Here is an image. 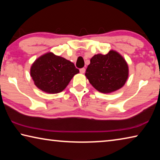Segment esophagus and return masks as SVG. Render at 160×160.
<instances>
[{
    "mask_svg": "<svg viewBox=\"0 0 160 160\" xmlns=\"http://www.w3.org/2000/svg\"><path fill=\"white\" fill-rule=\"evenodd\" d=\"M80 73H82V74L85 73V68H82L80 69Z\"/></svg>",
    "mask_w": 160,
    "mask_h": 160,
    "instance_id": "esophagus-1",
    "label": "esophagus"
}]
</instances>
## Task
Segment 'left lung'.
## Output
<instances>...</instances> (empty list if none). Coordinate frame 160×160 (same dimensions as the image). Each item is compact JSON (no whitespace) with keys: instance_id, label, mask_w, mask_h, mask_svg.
<instances>
[{"instance_id":"left-lung-1","label":"left lung","mask_w":160,"mask_h":160,"mask_svg":"<svg viewBox=\"0 0 160 160\" xmlns=\"http://www.w3.org/2000/svg\"><path fill=\"white\" fill-rule=\"evenodd\" d=\"M128 66L120 53L111 50L98 53L90 59L85 71L89 82L99 92L109 94L121 89L128 78Z\"/></svg>"}]
</instances>
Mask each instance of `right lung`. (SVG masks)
<instances>
[{
  "label": "right lung",
  "instance_id": "1",
  "mask_svg": "<svg viewBox=\"0 0 160 160\" xmlns=\"http://www.w3.org/2000/svg\"><path fill=\"white\" fill-rule=\"evenodd\" d=\"M78 73L79 70L73 63L52 52L39 56L30 68V75L34 85L48 94L61 92Z\"/></svg>",
  "mask_w": 160,
  "mask_h": 160
}]
</instances>
